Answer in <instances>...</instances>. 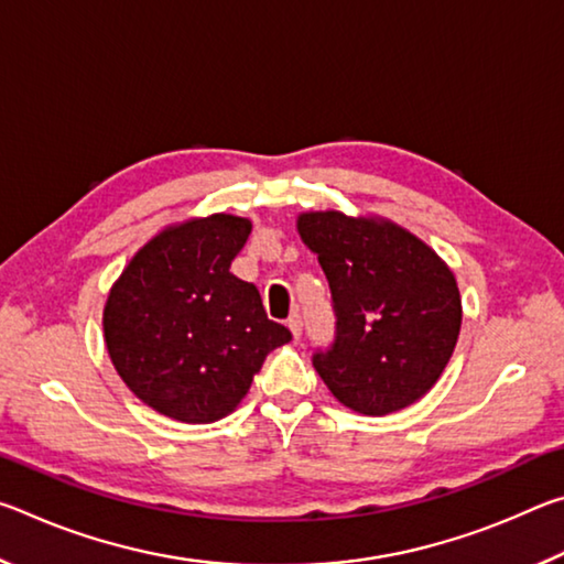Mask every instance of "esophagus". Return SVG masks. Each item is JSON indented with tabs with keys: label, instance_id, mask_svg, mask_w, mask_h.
I'll return each mask as SVG.
<instances>
[{
	"label": "esophagus",
	"instance_id": "1",
	"mask_svg": "<svg viewBox=\"0 0 564 564\" xmlns=\"http://www.w3.org/2000/svg\"><path fill=\"white\" fill-rule=\"evenodd\" d=\"M285 323H289L293 338H301V333H303V318L299 316V313H293V316H291L289 321H285Z\"/></svg>",
	"mask_w": 564,
	"mask_h": 564
}]
</instances>
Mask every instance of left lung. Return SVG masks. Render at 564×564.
<instances>
[{
  "instance_id": "left-lung-1",
  "label": "left lung",
  "mask_w": 564,
  "mask_h": 564,
  "mask_svg": "<svg viewBox=\"0 0 564 564\" xmlns=\"http://www.w3.org/2000/svg\"><path fill=\"white\" fill-rule=\"evenodd\" d=\"M336 313V338L313 366L343 405L388 415L423 398L451 360L463 305L455 275L431 246L386 218L299 216Z\"/></svg>"
}]
</instances>
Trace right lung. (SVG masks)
Masks as SVG:
<instances>
[{
	"instance_id": "1",
	"label": "right lung",
	"mask_w": 564,
	"mask_h": 564,
	"mask_svg": "<svg viewBox=\"0 0 564 564\" xmlns=\"http://www.w3.org/2000/svg\"><path fill=\"white\" fill-rule=\"evenodd\" d=\"M251 221L231 214L169 226L139 248L104 305L113 368L139 400L181 423H214L241 403L291 330L265 316L231 261Z\"/></svg>"
}]
</instances>
